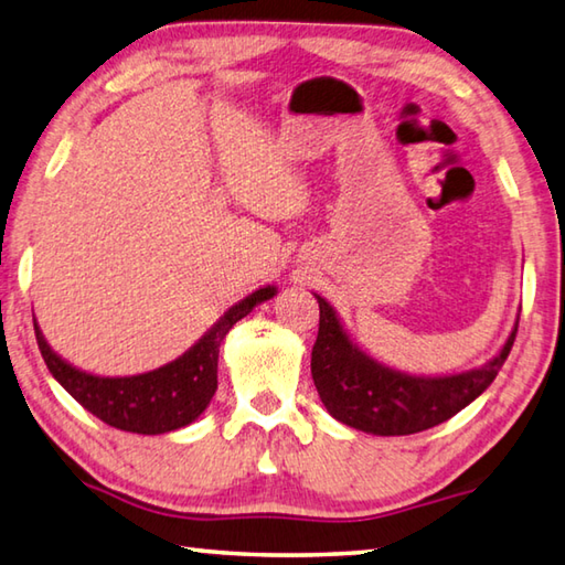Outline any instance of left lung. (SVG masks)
<instances>
[{
	"mask_svg": "<svg viewBox=\"0 0 565 565\" xmlns=\"http://www.w3.org/2000/svg\"><path fill=\"white\" fill-rule=\"evenodd\" d=\"M320 302V330L312 348V380L324 407L352 429L377 437H404L451 419L497 380L516 340L519 322L497 358L477 370L444 377H417L372 360L350 338L332 305Z\"/></svg>",
	"mask_w": 565,
	"mask_h": 565,
	"instance_id": "obj_1",
	"label": "left lung"
}]
</instances>
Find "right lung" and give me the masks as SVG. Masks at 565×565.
<instances>
[{
  "mask_svg": "<svg viewBox=\"0 0 565 565\" xmlns=\"http://www.w3.org/2000/svg\"><path fill=\"white\" fill-rule=\"evenodd\" d=\"M275 292V285H265L247 295L181 358L131 377H98L78 370L49 348L36 322L34 332L49 372L86 412L121 431L166 434L188 427L205 412L217 390V352L223 338L255 305L270 300Z\"/></svg>",
  "mask_w": 565,
  "mask_h": 565,
  "instance_id": "add662e5",
  "label": "right lung"
}]
</instances>
